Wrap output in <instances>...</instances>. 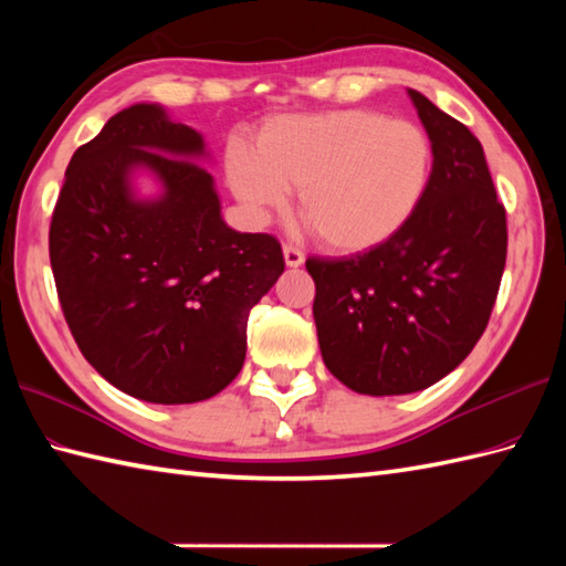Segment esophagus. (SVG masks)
Segmentation results:
<instances>
[{"label": "esophagus", "mask_w": 566, "mask_h": 566, "mask_svg": "<svg viewBox=\"0 0 566 566\" xmlns=\"http://www.w3.org/2000/svg\"><path fill=\"white\" fill-rule=\"evenodd\" d=\"M282 250H284V262H286V268H298V264L304 262V252L298 250V248H294V245L286 243Z\"/></svg>", "instance_id": "obj_1"}]
</instances>
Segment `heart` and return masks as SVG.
<instances>
[{"instance_id": "heart-1", "label": "heart", "mask_w": 566, "mask_h": 566, "mask_svg": "<svg viewBox=\"0 0 566 566\" xmlns=\"http://www.w3.org/2000/svg\"><path fill=\"white\" fill-rule=\"evenodd\" d=\"M432 143L418 124L369 109L282 116L264 124L258 150L231 143L226 175L255 216L298 211L331 250L359 252L391 238L423 199Z\"/></svg>"}]
</instances>
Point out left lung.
I'll list each match as a JSON object with an SVG mask.
<instances>
[{"label":"left lung","instance_id":"1","mask_svg":"<svg viewBox=\"0 0 566 566\" xmlns=\"http://www.w3.org/2000/svg\"><path fill=\"white\" fill-rule=\"evenodd\" d=\"M432 143L418 209L384 243L350 258H308L323 363L369 396L440 381L486 331L506 268V209L482 143L408 90Z\"/></svg>","mask_w":566,"mask_h":566}]
</instances>
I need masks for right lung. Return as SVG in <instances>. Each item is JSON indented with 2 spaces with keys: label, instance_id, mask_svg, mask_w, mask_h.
<instances>
[{
  "label": "right lung",
  "instance_id": "right-lung-1",
  "mask_svg": "<svg viewBox=\"0 0 566 566\" xmlns=\"http://www.w3.org/2000/svg\"><path fill=\"white\" fill-rule=\"evenodd\" d=\"M203 138L158 104H134L72 155L48 250L65 321L84 359L136 399L195 403L245 363L248 314L284 272L280 240L221 219ZM148 166L164 197L138 202Z\"/></svg>",
  "mask_w": 566,
  "mask_h": 566
}]
</instances>
